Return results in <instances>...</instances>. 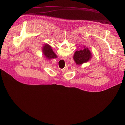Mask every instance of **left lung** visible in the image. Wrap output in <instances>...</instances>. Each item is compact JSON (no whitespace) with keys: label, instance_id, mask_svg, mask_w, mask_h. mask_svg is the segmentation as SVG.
I'll use <instances>...</instances> for the list:
<instances>
[{"label":"left lung","instance_id":"8db88e82","mask_svg":"<svg viewBox=\"0 0 125 125\" xmlns=\"http://www.w3.org/2000/svg\"><path fill=\"white\" fill-rule=\"evenodd\" d=\"M92 57V53L88 48L83 46L80 50H77L74 53L73 58L77 65H81L90 60Z\"/></svg>","mask_w":125,"mask_h":125}]
</instances>
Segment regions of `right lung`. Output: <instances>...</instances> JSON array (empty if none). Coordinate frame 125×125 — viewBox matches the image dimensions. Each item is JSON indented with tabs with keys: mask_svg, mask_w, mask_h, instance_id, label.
Here are the masks:
<instances>
[{
	"mask_svg": "<svg viewBox=\"0 0 125 125\" xmlns=\"http://www.w3.org/2000/svg\"><path fill=\"white\" fill-rule=\"evenodd\" d=\"M42 52L44 55L48 59L57 58V56L53 52L51 47L48 44H45L42 47Z\"/></svg>",
	"mask_w": 125,
	"mask_h": 125,
	"instance_id": "add662e5",
	"label": "right lung"
}]
</instances>
